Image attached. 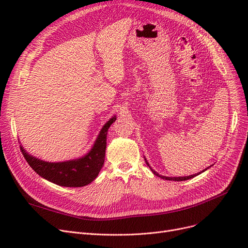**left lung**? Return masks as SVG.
<instances>
[{
  "label": "left lung",
  "mask_w": 248,
  "mask_h": 248,
  "mask_svg": "<svg viewBox=\"0 0 248 248\" xmlns=\"http://www.w3.org/2000/svg\"><path fill=\"white\" fill-rule=\"evenodd\" d=\"M145 161H146V163H147V166L151 169V170H152V172L153 174L155 175V176H157V177H159V178H161V179H164V180H170V181H185V180H188V179H191V178H193V177H196V176H198V175H200V174H202V171H205V170H207V169H209V168H207L206 170H202V171H200V172H198V174H194V175H190V176H185V177H167V176H162V175H159L158 172L157 171H155L151 167H150V164L148 163V161H147V159L145 158Z\"/></svg>",
  "instance_id": "left-lung-1"
}]
</instances>
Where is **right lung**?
<instances>
[{
    "instance_id": "1",
    "label": "right lung",
    "mask_w": 248,
    "mask_h": 248,
    "mask_svg": "<svg viewBox=\"0 0 248 248\" xmlns=\"http://www.w3.org/2000/svg\"><path fill=\"white\" fill-rule=\"evenodd\" d=\"M117 120L111 117L103 125L90 151L82 157L60 162H48L29 154L20 145L21 153L37 174L47 181L64 187H82L93 182L104 163L107 136L109 126Z\"/></svg>"
}]
</instances>
